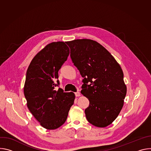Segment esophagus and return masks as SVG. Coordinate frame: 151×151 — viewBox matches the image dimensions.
Returning <instances> with one entry per match:
<instances>
[{"label":"esophagus","instance_id":"1","mask_svg":"<svg viewBox=\"0 0 151 151\" xmlns=\"http://www.w3.org/2000/svg\"><path fill=\"white\" fill-rule=\"evenodd\" d=\"M75 96L76 97H79L80 96V93L79 91H77L76 93H75Z\"/></svg>","mask_w":151,"mask_h":151}]
</instances>
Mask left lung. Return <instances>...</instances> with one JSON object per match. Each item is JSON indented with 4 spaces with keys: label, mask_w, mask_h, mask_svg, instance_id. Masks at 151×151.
Wrapping results in <instances>:
<instances>
[{
    "label": "left lung",
    "mask_w": 151,
    "mask_h": 151,
    "mask_svg": "<svg viewBox=\"0 0 151 151\" xmlns=\"http://www.w3.org/2000/svg\"><path fill=\"white\" fill-rule=\"evenodd\" d=\"M67 44L72 61L83 78L81 93L90 101L86 118L94 126L107 127L118 116L127 93L121 68L94 40L76 39Z\"/></svg>",
    "instance_id": "left-lung-1"
}]
</instances>
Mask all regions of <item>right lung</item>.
Wrapping results in <instances>:
<instances>
[{
  "mask_svg": "<svg viewBox=\"0 0 151 151\" xmlns=\"http://www.w3.org/2000/svg\"><path fill=\"white\" fill-rule=\"evenodd\" d=\"M69 55L63 42H52L37 53L27 69L24 93L27 107L40 125L54 130L66 122L75 98L58 87V72Z\"/></svg>",
  "mask_w": 151,
  "mask_h": 151,
  "instance_id": "obj_1",
  "label": "right lung"
}]
</instances>
